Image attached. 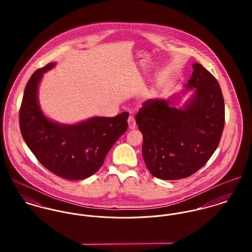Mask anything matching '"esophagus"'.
<instances>
[{
  "instance_id": "obj_1",
  "label": "esophagus",
  "mask_w": 252,
  "mask_h": 252,
  "mask_svg": "<svg viewBox=\"0 0 252 252\" xmlns=\"http://www.w3.org/2000/svg\"><path fill=\"white\" fill-rule=\"evenodd\" d=\"M128 127L130 130H133L136 128V122H135V118L133 116H130L128 118Z\"/></svg>"
}]
</instances>
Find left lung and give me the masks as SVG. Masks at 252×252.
I'll use <instances>...</instances> for the list:
<instances>
[{
  "label": "left lung",
  "mask_w": 252,
  "mask_h": 252,
  "mask_svg": "<svg viewBox=\"0 0 252 252\" xmlns=\"http://www.w3.org/2000/svg\"><path fill=\"white\" fill-rule=\"evenodd\" d=\"M189 90L192 92L182 101ZM225 119L224 100L216 77L201 64L179 94L144 103L136 117L144 136L143 157L150 174L160 180L190 177L212 157Z\"/></svg>",
  "instance_id": "8db88e82"
}]
</instances>
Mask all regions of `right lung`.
Listing matches in <instances>:
<instances>
[{"mask_svg": "<svg viewBox=\"0 0 252 252\" xmlns=\"http://www.w3.org/2000/svg\"><path fill=\"white\" fill-rule=\"evenodd\" d=\"M55 65L49 63L30 77L19 111L20 131L38 162L48 171L66 180H84L102 167L112 145L127 131L129 113L94 116L74 124L50 119L39 106L38 86L43 73Z\"/></svg>", "mask_w": 252, "mask_h": 252, "instance_id": "1", "label": "right lung"}]
</instances>
